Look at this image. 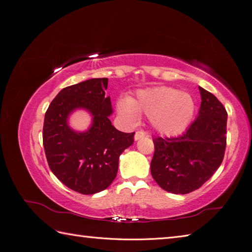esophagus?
<instances>
[{
	"instance_id": "obj_1",
	"label": "esophagus",
	"mask_w": 252,
	"mask_h": 252,
	"mask_svg": "<svg viewBox=\"0 0 252 252\" xmlns=\"http://www.w3.org/2000/svg\"><path fill=\"white\" fill-rule=\"evenodd\" d=\"M143 136H145V132H144V131H142V130L136 131L135 134H134V140H135V141H139L140 139L143 138Z\"/></svg>"
}]
</instances>
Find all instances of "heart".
Segmentation results:
<instances>
[{
	"mask_svg": "<svg viewBox=\"0 0 252 252\" xmlns=\"http://www.w3.org/2000/svg\"><path fill=\"white\" fill-rule=\"evenodd\" d=\"M117 109L128 123L135 124L140 114H145L158 133L177 135L191 121L194 101L190 94L174 88L154 87L140 90L134 98H121Z\"/></svg>",
	"mask_w": 252,
	"mask_h": 252,
	"instance_id": "obj_1",
	"label": "heart"
}]
</instances>
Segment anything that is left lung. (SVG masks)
I'll list each match as a JSON object with an SVG mask.
<instances>
[{
	"instance_id": "obj_1",
	"label": "left lung",
	"mask_w": 252,
	"mask_h": 252,
	"mask_svg": "<svg viewBox=\"0 0 252 252\" xmlns=\"http://www.w3.org/2000/svg\"><path fill=\"white\" fill-rule=\"evenodd\" d=\"M196 119L177 138H154L150 171L158 186L175 194L199 189L222 164L226 148L227 112L218 98L199 87Z\"/></svg>"
}]
</instances>
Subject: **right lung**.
<instances>
[{"label": "right lung", "instance_id": "1", "mask_svg": "<svg viewBox=\"0 0 252 252\" xmlns=\"http://www.w3.org/2000/svg\"><path fill=\"white\" fill-rule=\"evenodd\" d=\"M108 79H90L62 89L45 113L43 144L53 174L74 191L94 194L103 191L116 179L119 158L133 144L134 132L119 131L109 117L113 109L105 96ZM93 117L91 127L77 132L69 126L75 110Z\"/></svg>", "mask_w": 252, "mask_h": 252}]
</instances>
